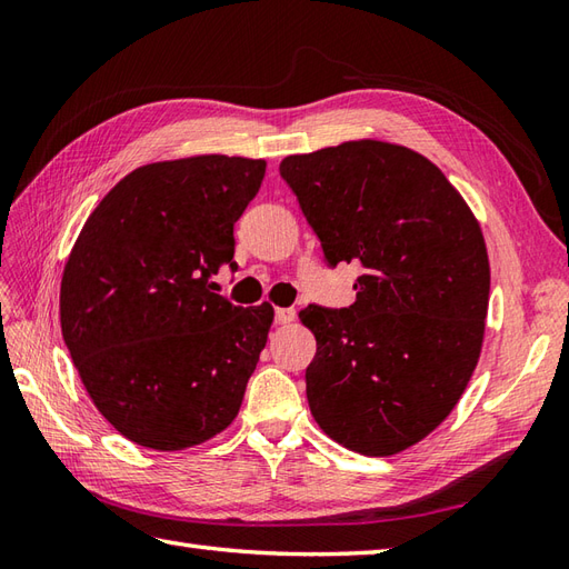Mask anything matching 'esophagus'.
Listing matches in <instances>:
<instances>
[{
    "label": "esophagus",
    "instance_id": "obj_1",
    "mask_svg": "<svg viewBox=\"0 0 569 569\" xmlns=\"http://www.w3.org/2000/svg\"><path fill=\"white\" fill-rule=\"evenodd\" d=\"M273 320H276V325H291L296 320V310L293 308H276Z\"/></svg>",
    "mask_w": 569,
    "mask_h": 569
}]
</instances>
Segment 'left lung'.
Listing matches in <instances>:
<instances>
[{
	"instance_id": "8db88e82",
	"label": "left lung",
	"mask_w": 569,
	"mask_h": 569,
	"mask_svg": "<svg viewBox=\"0 0 569 569\" xmlns=\"http://www.w3.org/2000/svg\"><path fill=\"white\" fill-rule=\"evenodd\" d=\"M330 269L359 263L357 300L310 303L318 342L310 413L361 455H396L450 416L477 367L489 259L462 196L426 156L383 141L288 156L278 166Z\"/></svg>"
}]
</instances>
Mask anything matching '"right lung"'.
Masks as SVG:
<instances>
[{"mask_svg": "<svg viewBox=\"0 0 569 569\" xmlns=\"http://www.w3.org/2000/svg\"><path fill=\"white\" fill-rule=\"evenodd\" d=\"M266 161L192 156L141 166L107 192L70 251L60 328L92 403L131 442L183 450L239 413L273 308H239L212 276Z\"/></svg>", "mask_w": 569, "mask_h": 569, "instance_id": "obj_1", "label": "right lung"}]
</instances>
